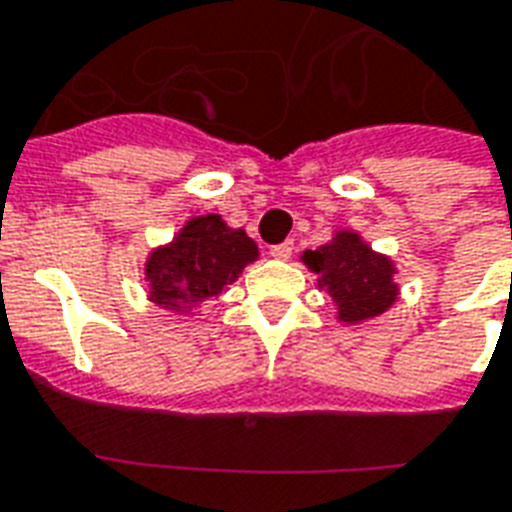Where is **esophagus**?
I'll return each instance as SVG.
<instances>
[{
    "instance_id": "1",
    "label": "esophagus",
    "mask_w": 512,
    "mask_h": 512,
    "mask_svg": "<svg viewBox=\"0 0 512 512\" xmlns=\"http://www.w3.org/2000/svg\"><path fill=\"white\" fill-rule=\"evenodd\" d=\"M290 255H293V241H282V244L271 246V257H276V260H287Z\"/></svg>"
}]
</instances>
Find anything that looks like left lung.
I'll list each match as a JSON object with an SVG mask.
<instances>
[{
    "label": "left lung",
    "mask_w": 512,
    "mask_h": 512,
    "mask_svg": "<svg viewBox=\"0 0 512 512\" xmlns=\"http://www.w3.org/2000/svg\"><path fill=\"white\" fill-rule=\"evenodd\" d=\"M301 260L317 274V287L331 295L336 317L347 325L380 317L399 298L393 260L374 252L355 230H336L328 244L306 249Z\"/></svg>",
    "instance_id": "obj_1"
}]
</instances>
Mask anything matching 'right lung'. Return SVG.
Returning <instances> with one entry per match:
<instances>
[{
    "label": "right lung",
    "mask_w": 512,
    "mask_h": 512,
    "mask_svg": "<svg viewBox=\"0 0 512 512\" xmlns=\"http://www.w3.org/2000/svg\"><path fill=\"white\" fill-rule=\"evenodd\" d=\"M257 257L255 241L219 214L187 219L173 241L151 249L146 257L149 301L160 309L192 314L195 306L233 285Z\"/></svg>",
    "instance_id": "obj_1"
}]
</instances>
